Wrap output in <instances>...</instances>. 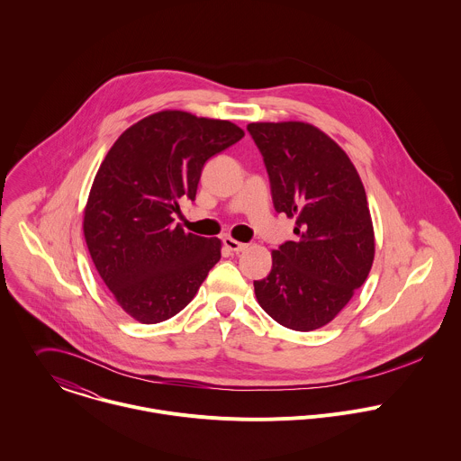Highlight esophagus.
I'll return each mask as SVG.
<instances>
[{
  "mask_svg": "<svg viewBox=\"0 0 461 461\" xmlns=\"http://www.w3.org/2000/svg\"><path fill=\"white\" fill-rule=\"evenodd\" d=\"M222 244H224L230 251H233V253H240V251H244V249L248 248V244L239 242V240H235V239H231V237H224V239H222Z\"/></svg>",
  "mask_w": 461,
  "mask_h": 461,
  "instance_id": "obj_1",
  "label": "esophagus"
}]
</instances>
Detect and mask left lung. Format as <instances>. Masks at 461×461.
I'll use <instances>...</instances> for the list:
<instances>
[{
	"mask_svg": "<svg viewBox=\"0 0 461 461\" xmlns=\"http://www.w3.org/2000/svg\"><path fill=\"white\" fill-rule=\"evenodd\" d=\"M248 131L264 157L275 210L295 219V239L273 251L271 273L255 281L257 299L288 330L322 328L372 267L366 188L344 149L308 122H251Z\"/></svg>",
	"mask_w": 461,
	"mask_h": 461,
	"instance_id": "8db88e82",
	"label": "left lung"
}]
</instances>
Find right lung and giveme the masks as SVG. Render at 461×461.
Listing matches in <instances>:
<instances>
[{"label":"right lung","instance_id":"add662e5","mask_svg":"<svg viewBox=\"0 0 461 461\" xmlns=\"http://www.w3.org/2000/svg\"><path fill=\"white\" fill-rule=\"evenodd\" d=\"M244 131L219 119L164 110L130 126L94 178L84 235L119 306L142 324L175 317L221 260V240L175 224L180 199H195L208 158Z\"/></svg>","mask_w":461,"mask_h":461}]
</instances>
